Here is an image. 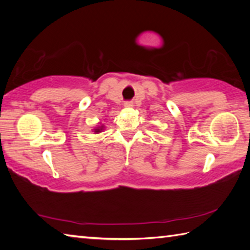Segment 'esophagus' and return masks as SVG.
Here are the masks:
<instances>
[{"label":"esophagus","mask_w":250,"mask_h":250,"mask_svg":"<svg viewBox=\"0 0 250 250\" xmlns=\"http://www.w3.org/2000/svg\"><path fill=\"white\" fill-rule=\"evenodd\" d=\"M125 108L133 107V103H131V101H125Z\"/></svg>","instance_id":"34e87169"}]
</instances>
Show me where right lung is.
Instances as JSON below:
<instances>
[{"mask_svg":"<svg viewBox=\"0 0 250 250\" xmlns=\"http://www.w3.org/2000/svg\"><path fill=\"white\" fill-rule=\"evenodd\" d=\"M101 130H104V125H101V126H97L96 129H94V131L96 133H99V132H101Z\"/></svg>","mask_w":250,"mask_h":250,"instance_id":"obj_1","label":"right lung"}]
</instances>
